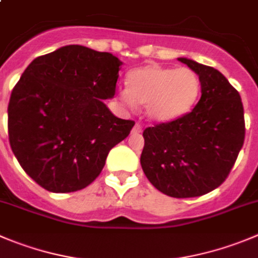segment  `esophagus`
Segmentation results:
<instances>
[{
	"mask_svg": "<svg viewBox=\"0 0 258 258\" xmlns=\"http://www.w3.org/2000/svg\"><path fill=\"white\" fill-rule=\"evenodd\" d=\"M141 131H143V127H141L140 123H136L134 126V128H132V134H140Z\"/></svg>",
	"mask_w": 258,
	"mask_h": 258,
	"instance_id": "34e87169",
	"label": "esophagus"
}]
</instances>
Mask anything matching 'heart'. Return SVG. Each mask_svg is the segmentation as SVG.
Here are the masks:
<instances>
[{
	"mask_svg": "<svg viewBox=\"0 0 258 258\" xmlns=\"http://www.w3.org/2000/svg\"><path fill=\"white\" fill-rule=\"evenodd\" d=\"M128 89L119 91L127 105L145 104L150 119L168 122L187 114L201 91L199 76L192 70L148 64L132 70L127 76Z\"/></svg>",
	"mask_w": 258,
	"mask_h": 258,
	"instance_id": "1",
	"label": "heart"
}]
</instances>
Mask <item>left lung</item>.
<instances>
[{"mask_svg": "<svg viewBox=\"0 0 258 258\" xmlns=\"http://www.w3.org/2000/svg\"><path fill=\"white\" fill-rule=\"evenodd\" d=\"M199 75L201 98L194 109L148 127L140 162L150 183L175 199L206 195L227 179L244 143L240 95L214 67L178 58Z\"/></svg>", "mask_w": 258, "mask_h": 258, "instance_id": "obj_1", "label": "left lung"}]
</instances>
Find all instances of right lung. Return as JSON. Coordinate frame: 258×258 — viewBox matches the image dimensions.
I'll list each match as a JSON object with an SVG mask.
<instances>
[{
    "mask_svg": "<svg viewBox=\"0 0 258 258\" xmlns=\"http://www.w3.org/2000/svg\"><path fill=\"white\" fill-rule=\"evenodd\" d=\"M122 62L108 52L66 45L31 62L7 108L10 146L26 174L56 194L88 187L135 121L112 114Z\"/></svg>",
    "mask_w": 258,
    "mask_h": 258,
    "instance_id": "1",
    "label": "right lung"
}]
</instances>
